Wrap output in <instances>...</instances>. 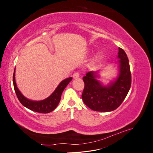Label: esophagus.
<instances>
[{
    "label": "esophagus",
    "mask_w": 153,
    "mask_h": 153,
    "mask_svg": "<svg viewBox=\"0 0 153 153\" xmlns=\"http://www.w3.org/2000/svg\"><path fill=\"white\" fill-rule=\"evenodd\" d=\"M79 73L78 72H75L73 73V78H78V77H79Z\"/></svg>",
    "instance_id": "obj_1"
}]
</instances>
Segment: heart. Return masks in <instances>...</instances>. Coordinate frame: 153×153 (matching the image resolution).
<instances>
[{
    "mask_svg": "<svg viewBox=\"0 0 153 153\" xmlns=\"http://www.w3.org/2000/svg\"><path fill=\"white\" fill-rule=\"evenodd\" d=\"M102 57V52H98V53H96V55H95V57L93 59V62L94 63H96L98 62L100 60Z\"/></svg>",
    "mask_w": 153,
    "mask_h": 153,
    "instance_id": "obj_1",
    "label": "heart"
}]
</instances>
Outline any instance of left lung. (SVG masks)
<instances>
[{"label": "left lung", "mask_w": 153, "mask_h": 153, "mask_svg": "<svg viewBox=\"0 0 153 153\" xmlns=\"http://www.w3.org/2000/svg\"><path fill=\"white\" fill-rule=\"evenodd\" d=\"M119 74L114 82L104 86L97 80V72L89 71L83 77L85 86L82 98L84 103L92 110L110 112L123 102L131 84L129 60L124 51L119 48Z\"/></svg>", "instance_id": "left-lung-1"}]
</instances>
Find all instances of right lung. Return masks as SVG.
<instances>
[{
	"label": "right lung",
	"mask_w": 153,
	"mask_h": 153,
	"mask_svg": "<svg viewBox=\"0 0 153 153\" xmlns=\"http://www.w3.org/2000/svg\"><path fill=\"white\" fill-rule=\"evenodd\" d=\"M72 78V77H69L62 80L52 94L47 98L41 101H32L27 99L18 90L15 82V69L13 73V81L14 89H15L17 98L23 105L30 110L34 111V112L47 114L51 112L57 107L60 102V100H61L63 91L68 85L69 83L71 81Z\"/></svg>",
	"instance_id": "add662e5"
}]
</instances>
